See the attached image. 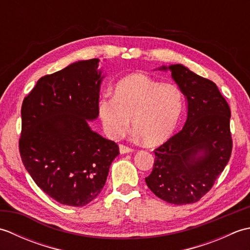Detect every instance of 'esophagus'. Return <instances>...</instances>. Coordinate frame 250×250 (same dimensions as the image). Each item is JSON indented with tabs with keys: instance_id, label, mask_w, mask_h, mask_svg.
Wrapping results in <instances>:
<instances>
[{
	"instance_id": "34e87169",
	"label": "esophagus",
	"mask_w": 250,
	"mask_h": 250,
	"mask_svg": "<svg viewBox=\"0 0 250 250\" xmlns=\"http://www.w3.org/2000/svg\"><path fill=\"white\" fill-rule=\"evenodd\" d=\"M119 151H120V153H129V152L133 151V148L128 147L125 145H119Z\"/></svg>"
}]
</instances>
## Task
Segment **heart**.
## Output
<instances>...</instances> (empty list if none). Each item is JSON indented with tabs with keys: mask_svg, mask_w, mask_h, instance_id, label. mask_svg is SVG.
I'll return each mask as SVG.
<instances>
[{
	"mask_svg": "<svg viewBox=\"0 0 250 250\" xmlns=\"http://www.w3.org/2000/svg\"><path fill=\"white\" fill-rule=\"evenodd\" d=\"M183 107V92L177 84L144 74H131L116 83L113 98H101L98 113L111 139L124 136L132 119L145 144L158 146L174 133Z\"/></svg>",
	"mask_w": 250,
	"mask_h": 250,
	"instance_id": "obj_1",
	"label": "heart"
}]
</instances>
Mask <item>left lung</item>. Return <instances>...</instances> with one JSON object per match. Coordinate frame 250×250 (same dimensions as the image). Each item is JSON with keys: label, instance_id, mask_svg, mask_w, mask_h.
Wrapping results in <instances>:
<instances>
[{"label": "left lung", "instance_id": "left-lung-1", "mask_svg": "<svg viewBox=\"0 0 250 250\" xmlns=\"http://www.w3.org/2000/svg\"><path fill=\"white\" fill-rule=\"evenodd\" d=\"M158 70L171 71L187 100L188 114L182 131L153 151V168L145 182L167 203H194L211 189L230 160L231 110L209 79L182 64Z\"/></svg>", "mask_w": 250, "mask_h": 250}]
</instances>
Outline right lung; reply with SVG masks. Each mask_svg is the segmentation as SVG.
Instances as JSON below:
<instances>
[{
	"instance_id": "obj_1",
	"label": "right lung",
	"mask_w": 250,
	"mask_h": 250,
	"mask_svg": "<svg viewBox=\"0 0 250 250\" xmlns=\"http://www.w3.org/2000/svg\"><path fill=\"white\" fill-rule=\"evenodd\" d=\"M99 61H78L40 78L21 107V160L35 184L63 205L97 198L119 155L118 145L88 124L99 116Z\"/></svg>"
}]
</instances>
